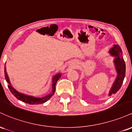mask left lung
I'll return each instance as SVG.
<instances>
[{
	"instance_id": "left-lung-1",
	"label": "left lung",
	"mask_w": 132,
	"mask_h": 132,
	"mask_svg": "<svg viewBox=\"0 0 132 132\" xmlns=\"http://www.w3.org/2000/svg\"><path fill=\"white\" fill-rule=\"evenodd\" d=\"M109 53L112 56L114 57L113 63L115 64V68L117 73L116 80L113 82L109 93V96H110L112 94H115L120 89L124 78H125L126 68H125V63L123 56H122V51L119 45H113L112 48L110 49Z\"/></svg>"
}]
</instances>
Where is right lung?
Wrapping results in <instances>:
<instances>
[{
	"label": "right lung",
	"instance_id": "right-lung-1",
	"mask_svg": "<svg viewBox=\"0 0 132 132\" xmlns=\"http://www.w3.org/2000/svg\"><path fill=\"white\" fill-rule=\"evenodd\" d=\"M4 75H5V78L6 79V81L8 82V87L9 89H10V92L12 94L14 95L15 97L18 99L20 101H22V102L27 103L28 104H31V105H34V104H41L43 103L46 102L47 101H48L51 97L53 95L55 92V86L56 84L57 81H58L59 79L61 78V73H57L56 75H54L52 79V90L51 92L49 94L46 95L45 96L41 97H34L32 95H28L27 94H25L23 93H21L19 91L15 89L12 86L11 83H10V80H9L8 75H7V71H6V67L5 65V68H4Z\"/></svg>",
	"mask_w": 132,
	"mask_h": 132
}]
</instances>
